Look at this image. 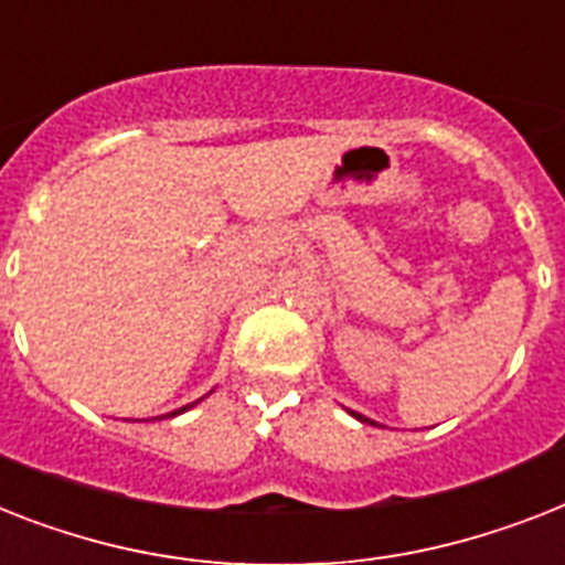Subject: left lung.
<instances>
[{"mask_svg": "<svg viewBox=\"0 0 565 565\" xmlns=\"http://www.w3.org/2000/svg\"><path fill=\"white\" fill-rule=\"evenodd\" d=\"M356 417H360V420H362V415H356Z\"/></svg>", "mask_w": 565, "mask_h": 565, "instance_id": "obj_1", "label": "left lung"}]
</instances>
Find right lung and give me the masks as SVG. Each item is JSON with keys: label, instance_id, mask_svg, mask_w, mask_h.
<instances>
[{"label": "right lung", "instance_id": "add662e5", "mask_svg": "<svg viewBox=\"0 0 565 565\" xmlns=\"http://www.w3.org/2000/svg\"><path fill=\"white\" fill-rule=\"evenodd\" d=\"M188 409V406H182V409H177V412H185ZM177 412H171V415H177Z\"/></svg>", "mask_w": 565, "mask_h": 565}]
</instances>
